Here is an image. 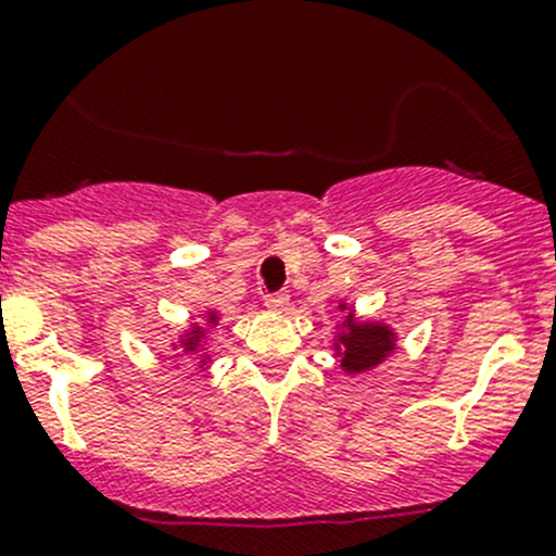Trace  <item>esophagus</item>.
<instances>
[{"label":"esophagus","mask_w":556,"mask_h":556,"mask_svg":"<svg viewBox=\"0 0 556 556\" xmlns=\"http://www.w3.org/2000/svg\"><path fill=\"white\" fill-rule=\"evenodd\" d=\"M263 306L271 312H282L288 306V290H274V293L263 295Z\"/></svg>","instance_id":"esophagus-1"}]
</instances>
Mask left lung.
<instances>
[{"mask_svg":"<svg viewBox=\"0 0 556 556\" xmlns=\"http://www.w3.org/2000/svg\"><path fill=\"white\" fill-rule=\"evenodd\" d=\"M390 350V330L382 325H350V333L341 339V363L352 374L366 371L377 366Z\"/></svg>","mask_w":556,"mask_h":556,"instance_id":"8db88e82","label":"left lung"}]
</instances>
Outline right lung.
<instances>
[{"label":"right lung","mask_w":556,"mask_h":556,"mask_svg":"<svg viewBox=\"0 0 556 556\" xmlns=\"http://www.w3.org/2000/svg\"><path fill=\"white\" fill-rule=\"evenodd\" d=\"M212 319H215V317H212ZM190 350H193V346H190Z\"/></svg>","instance_id":"1"}]
</instances>
